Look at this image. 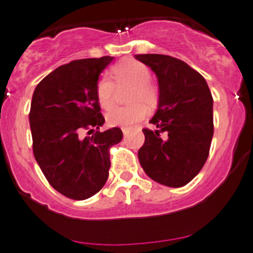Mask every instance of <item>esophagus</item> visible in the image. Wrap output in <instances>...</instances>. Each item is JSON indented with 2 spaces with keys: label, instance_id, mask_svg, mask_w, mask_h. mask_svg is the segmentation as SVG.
I'll use <instances>...</instances> for the list:
<instances>
[{
  "label": "esophagus",
  "instance_id": "esophagus-1",
  "mask_svg": "<svg viewBox=\"0 0 253 253\" xmlns=\"http://www.w3.org/2000/svg\"><path fill=\"white\" fill-rule=\"evenodd\" d=\"M122 133H124V136L126 137L127 134H128V129H127V128H122Z\"/></svg>",
  "mask_w": 253,
  "mask_h": 253
}]
</instances>
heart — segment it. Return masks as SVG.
I'll return each mask as SVG.
<instances>
[{
    "mask_svg": "<svg viewBox=\"0 0 253 253\" xmlns=\"http://www.w3.org/2000/svg\"><path fill=\"white\" fill-rule=\"evenodd\" d=\"M116 83H127L132 85L129 101H144L149 108L155 106L158 101V90L149 82L150 71L144 63L127 58L112 68ZM114 83L108 77H101L96 83L95 94L101 108L110 109L114 103ZM148 115V108L142 103H133L128 106L114 108L106 114L109 126L128 127L142 121Z\"/></svg>",
    "mask_w": 253,
    "mask_h": 253,
    "instance_id": "obj_1",
    "label": "heart"
}]
</instances>
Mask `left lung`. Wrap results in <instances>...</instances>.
I'll use <instances>...</instances> for the list:
<instances>
[{"instance_id":"obj_1","label":"left lung","mask_w":253,"mask_h":253,"mask_svg":"<svg viewBox=\"0 0 253 253\" xmlns=\"http://www.w3.org/2000/svg\"><path fill=\"white\" fill-rule=\"evenodd\" d=\"M134 57L155 73L159 88L158 110L149 121L155 129H143L139 163L152 180L182 187L208 158L214 129L211 93L206 79L178 58L158 53Z\"/></svg>"}]
</instances>
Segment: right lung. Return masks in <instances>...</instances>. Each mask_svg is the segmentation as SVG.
<instances>
[{"mask_svg": "<svg viewBox=\"0 0 253 253\" xmlns=\"http://www.w3.org/2000/svg\"><path fill=\"white\" fill-rule=\"evenodd\" d=\"M112 60L72 61L47 75L33 94L29 122L35 160L48 183L72 200H86L103 188L110 169L109 149L122 139L119 127L99 131L105 119L95 88ZM83 128L97 131L82 139Z\"/></svg>", "mask_w": 253, "mask_h": 253, "instance_id": "1", "label": "right lung"}]
</instances>
